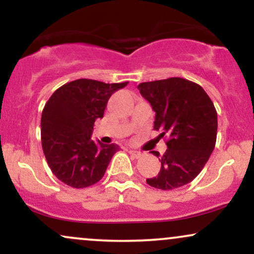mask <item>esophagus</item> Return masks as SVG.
<instances>
[{
  "label": "esophagus",
  "mask_w": 254,
  "mask_h": 254,
  "mask_svg": "<svg viewBox=\"0 0 254 254\" xmlns=\"http://www.w3.org/2000/svg\"><path fill=\"white\" fill-rule=\"evenodd\" d=\"M129 153L131 155H133L135 157H141L142 156V153L141 151H137V150H133V149H130Z\"/></svg>",
  "instance_id": "esophagus-1"
}]
</instances>
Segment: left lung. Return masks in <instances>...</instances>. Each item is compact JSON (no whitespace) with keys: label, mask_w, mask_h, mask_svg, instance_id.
Returning a JSON list of instances; mask_svg holds the SVG:
<instances>
[{"label":"left lung","mask_w":254,"mask_h":254,"mask_svg":"<svg viewBox=\"0 0 254 254\" xmlns=\"http://www.w3.org/2000/svg\"><path fill=\"white\" fill-rule=\"evenodd\" d=\"M155 112L154 129L167 135L161 168L148 185L174 190L191 183L208 162L216 143L217 112L199 84L182 77L142 82L137 87ZM159 157L157 151H151Z\"/></svg>","instance_id":"obj_1"}]
</instances>
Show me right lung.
Instances as JSON below:
<instances>
[{
  "instance_id": "obj_1",
  "label": "right lung",
  "mask_w": 254,
  "mask_h": 254,
  "mask_svg": "<svg viewBox=\"0 0 254 254\" xmlns=\"http://www.w3.org/2000/svg\"><path fill=\"white\" fill-rule=\"evenodd\" d=\"M127 82L78 78L60 87L42 113V147L52 173L65 185L82 189L104 177L117 144L90 139L95 121L104 117L111 95Z\"/></svg>"
}]
</instances>
